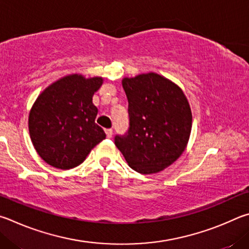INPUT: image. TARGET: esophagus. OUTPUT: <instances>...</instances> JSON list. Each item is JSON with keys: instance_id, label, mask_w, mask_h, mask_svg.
<instances>
[{"instance_id": "esophagus-1", "label": "esophagus", "mask_w": 249, "mask_h": 249, "mask_svg": "<svg viewBox=\"0 0 249 249\" xmlns=\"http://www.w3.org/2000/svg\"><path fill=\"white\" fill-rule=\"evenodd\" d=\"M105 132H106L107 138L110 139L112 137V129H106V130H105Z\"/></svg>"}]
</instances>
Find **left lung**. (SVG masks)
<instances>
[{
  "instance_id": "obj_1",
  "label": "left lung",
  "mask_w": 249,
  "mask_h": 249,
  "mask_svg": "<svg viewBox=\"0 0 249 249\" xmlns=\"http://www.w3.org/2000/svg\"><path fill=\"white\" fill-rule=\"evenodd\" d=\"M129 129L116 136L115 144L129 166L140 174L168 167L185 151L193 115L184 91L156 73L124 77Z\"/></svg>"
}]
</instances>
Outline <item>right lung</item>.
Returning a JSON list of instances; mask_svg holds the SVG:
<instances>
[{"label": "right lung", "mask_w": 249, "mask_h": 249, "mask_svg": "<svg viewBox=\"0 0 249 249\" xmlns=\"http://www.w3.org/2000/svg\"><path fill=\"white\" fill-rule=\"evenodd\" d=\"M102 84V77L72 74L38 96L29 112L28 128L35 149L47 164L60 169L76 167L106 139L95 122L98 109L93 104V95Z\"/></svg>", "instance_id": "1"}]
</instances>
